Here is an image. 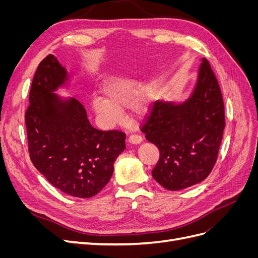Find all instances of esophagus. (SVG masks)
<instances>
[{
    "instance_id": "1",
    "label": "esophagus",
    "mask_w": 258,
    "mask_h": 258,
    "mask_svg": "<svg viewBox=\"0 0 258 258\" xmlns=\"http://www.w3.org/2000/svg\"><path fill=\"white\" fill-rule=\"evenodd\" d=\"M143 141V139L141 136H138V135H131L129 137V142L131 144H140Z\"/></svg>"
}]
</instances>
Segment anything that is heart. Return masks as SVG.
<instances>
[{
    "label": "heart",
    "mask_w": 258,
    "mask_h": 258,
    "mask_svg": "<svg viewBox=\"0 0 258 258\" xmlns=\"http://www.w3.org/2000/svg\"><path fill=\"white\" fill-rule=\"evenodd\" d=\"M102 98L91 100L90 107L105 128H113L121 120V111L130 107L136 116L146 115L153 105L154 96L150 88L127 77H110L102 88Z\"/></svg>",
    "instance_id": "heart-1"
}]
</instances>
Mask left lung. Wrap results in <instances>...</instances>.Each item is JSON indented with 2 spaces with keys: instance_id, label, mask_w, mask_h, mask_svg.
<instances>
[{
  "instance_id": "8db88e82",
  "label": "left lung",
  "mask_w": 258,
  "mask_h": 258,
  "mask_svg": "<svg viewBox=\"0 0 258 258\" xmlns=\"http://www.w3.org/2000/svg\"><path fill=\"white\" fill-rule=\"evenodd\" d=\"M224 128L221 88L202 58L189 97L179 102L158 100L142 128L160 153L152 171L155 181L169 190L204 181L216 162Z\"/></svg>"
}]
</instances>
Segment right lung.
<instances>
[{
	"label": "right lung",
	"mask_w": 258,
	"mask_h": 258,
	"mask_svg": "<svg viewBox=\"0 0 258 258\" xmlns=\"http://www.w3.org/2000/svg\"><path fill=\"white\" fill-rule=\"evenodd\" d=\"M70 87V74L57 57L49 54L38 64L26 112L29 153L52 186L70 196L90 198L111 179L126 135L93 128L79 100L57 93Z\"/></svg>",
	"instance_id": "1"
}]
</instances>
